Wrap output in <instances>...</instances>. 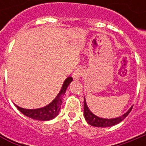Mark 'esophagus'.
<instances>
[{
    "label": "esophagus",
    "mask_w": 146,
    "mask_h": 146,
    "mask_svg": "<svg viewBox=\"0 0 146 146\" xmlns=\"http://www.w3.org/2000/svg\"><path fill=\"white\" fill-rule=\"evenodd\" d=\"M82 75H83V70H82L81 68H78V69H76L74 71L73 75H72V77H73L74 80H80Z\"/></svg>",
    "instance_id": "1"
}]
</instances>
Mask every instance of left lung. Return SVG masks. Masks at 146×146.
<instances>
[{
	"mask_svg": "<svg viewBox=\"0 0 146 146\" xmlns=\"http://www.w3.org/2000/svg\"><path fill=\"white\" fill-rule=\"evenodd\" d=\"M132 109V106H131V108L128 110L126 113H124L119 117L114 118V119H104V118H100L97 115H95L88 109L85 98L84 102V118L87 121V123L91 126L98 127H111L118 124L119 123H120L121 121H123L126 118L128 114L131 112Z\"/></svg>",
	"mask_w": 146,
	"mask_h": 146,
	"instance_id": "obj_1",
	"label": "left lung"
}]
</instances>
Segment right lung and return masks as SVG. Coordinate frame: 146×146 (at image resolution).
<instances>
[{
    "instance_id": "right-lung-1",
    "label": "right lung",
    "mask_w": 146,
    "mask_h": 146,
    "mask_svg": "<svg viewBox=\"0 0 146 146\" xmlns=\"http://www.w3.org/2000/svg\"><path fill=\"white\" fill-rule=\"evenodd\" d=\"M72 80H73L72 77H70V76L67 77L63 82L62 88H61L58 94L57 95V97L54 98L48 105L44 106V107L38 108V109H24V108L18 106L17 105H15V106L20 112H22L23 115L31 118V119L40 121L51 120V119H54L56 116H58V115L59 114L61 106H62V97L64 96L66 88L72 82Z\"/></svg>"
}]
</instances>
